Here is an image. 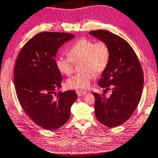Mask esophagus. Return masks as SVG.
<instances>
[{
    "label": "esophagus",
    "mask_w": 158,
    "mask_h": 158,
    "mask_svg": "<svg viewBox=\"0 0 158 158\" xmlns=\"http://www.w3.org/2000/svg\"><path fill=\"white\" fill-rule=\"evenodd\" d=\"M76 93L77 94V96H82V95H84V94H85L87 93L86 91H82V90H77L76 91Z\"/></svg>",
    "instance_id": "obj_1"
}]
</instances>
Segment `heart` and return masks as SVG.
<instances>
[{"label": "heart", "mask_w": 158, "mask_h": 158, "mask_svg": "<svg viewBox=\"0 0 158 158\" xmlns=\"http://www.w3.org/2000/svg\"><path fill=\"white\" fill-rule=\"evenodd\" d=\"M69 57H59L56 64L61 73L69 76L73 71V63L79 61L81 72L68 79L65 85L71 89H87L90 85L94 73H103L107 67L110 50L104 42L94 43L88 39L82 38L68 51Z\"/></svg>", "instance_id": "heart-1"}]
</instances>
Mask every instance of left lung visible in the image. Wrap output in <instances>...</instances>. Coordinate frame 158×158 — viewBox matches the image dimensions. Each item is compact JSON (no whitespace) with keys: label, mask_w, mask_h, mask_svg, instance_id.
I'll return each mask as SVG.
<instances>
[{"label":"left lung","mask_w":158,"mask_h":158,"mask_svg":"<svg viewBox=\"0 0 158 158\" xmlns=\"http://www.w3.org/2000/svg\"><path fill=\"white\" fill-rule=\"evenodd\" d=\"M89 34L107 44L110 50L109 64L98 85L112 93L108 98L104 94L93 93L94 114L106 127H118L131 117L141 98L144 82L141 65L131 45L119 36L103 30Z\"/></svg>","instance_id":"left-lung-1"}]
</instances>
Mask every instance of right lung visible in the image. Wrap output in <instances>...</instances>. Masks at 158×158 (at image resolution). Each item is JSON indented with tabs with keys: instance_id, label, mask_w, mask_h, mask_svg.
<instances>
[{
	"instance_id": "obj_1",
	"label": "right lung",
	"mask_w": 158,
	"mask_h": 158,
	"mask_svg": "<svg viewBox=\"0 0 158 158\" xmlns=\"http://www.w3.org/2000/svg\"><path fill=\"white\" fill-rule=\"evenodd\" d=\"M74 37L69 33L40 32L25 44L17 58L14 84L19 102L44 129L56 130L64 126L77 99L73 90L56 94L62 81L56 55L60 46Z\"/></svg>"
}]
</instances>
